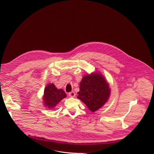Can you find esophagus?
<instances>
[{"label": "esophagus", "mask_w": 154, "mask_h": 154, "mask_svg": "<svg viewBox=\"0 0 154 154\" xmlns=\"http://www.w3.org/2000/svg\"><path fill=\"white\" fill-rule=\"evenodd\" d=\"M69 95L70 97H74L75 96V93L74 91H72L69 93Z\"/></svg>", "instance_id": "1"}]
</instances>
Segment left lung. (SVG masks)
Instances as JSON below:
<instances>
[{
	"label": "left lung",
	"mask_w": 154,
	"mask_h": 154,
	"mask_svg": "<svg viewBox=\"0 0 154 154\" xmlns=\"http://www.w3.org/2000/svg\"><path fill=\"white\" fill-rule=\"evenodd\" d=\"M79 88L77 98L92 112L102 107L107 101L110 93L109 84L99 74L84 76L80 82Z\"/></svg>",
	"instance_id": "obj_1"
}]
</instances>
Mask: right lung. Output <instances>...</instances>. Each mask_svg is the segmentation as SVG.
Here are the masks:
<instances>
[{"mask_svg":"<svg viewBox=\"0 0 154 154\" xmlns=\"http://www.w3.org/2000/svg\"><path fill=\"white\" fill-rule=\"evenodd\" d=\"M66 97V94L62 89H57L55 86L50 84L46 86L44 90V102L48 109L54 108L62 99Z\"/></svg>","mask_w":154,"mask_h":154,"instance_id":"add662e5","label":"right lung"}]
</instances>
